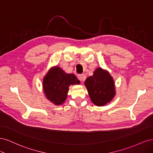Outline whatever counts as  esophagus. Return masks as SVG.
Wrapping results in <instances>:
<instances>
[{
  "instance_id": "1",
  "label": "esophagus",
  "mask_w": 153,
  "mask_h": 153,
  "mask_svg": "<svg viewBox=\"0 0 153 153\" xmlns=\"http://www.w3.org/2000/svg\"><path fill=\"white\" fill-rule=\"evenodd\" d=\"M78 78L80 81H84L85 80V76L84 75H78Z\"/></svg>"
}]
</instances>
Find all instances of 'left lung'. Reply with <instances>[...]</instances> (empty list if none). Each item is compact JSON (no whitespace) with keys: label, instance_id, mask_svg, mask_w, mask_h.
<instances>
[{"label":"left lung","instance_id":"1","mask_svg":"<svg viewBox=\"0 0 153 153\" xmlns=\"http://www.w3.org/2000/svg\"><path fill=\"white\" fill-rule=\"evenodd\" d=\"M85 85L91 101L97 106L106 105L115 94L113 78L101 68L96 69L93 75L87 78Z\"/></svg>","mask_w":153,"mask_h":153}]
</instances>
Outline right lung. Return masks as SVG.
I'll list each match as a JSON object with an SVG mask.
<instances>
[{
	"label": "right lung",
	"instance_id": "right-lung-1",
	"mask_svg": "<svg viewBox=\"0 0 153 153\" xmlns=\"http://www.w3.org/2000/svg\"><path fill=\"white\" fill-rule=\"evenodd\" d=\"M80 81L73 74H67L56 66L47 74L43 79V90L48 100L55 105H61L67 98L69 86L78 84Z\"/></svg>",
	"mask_w": 153,
	"mask_h": 153
}]
</instances>
